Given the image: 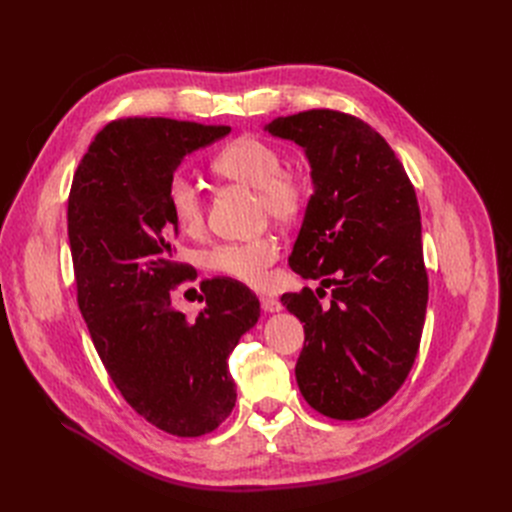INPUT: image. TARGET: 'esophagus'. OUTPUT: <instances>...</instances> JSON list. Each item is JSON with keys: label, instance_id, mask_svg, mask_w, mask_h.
<instances>
[{"label": "esophagus", "instance_id": "34e87169", "mask_svg": "<svg viewBox=\"0 0 512 512\" xmlns=\"http://www.w3.org/2000/svg\"><path fill=\"white\" fill-rule=\"evenodd\" d=\"M260 308H262L264 312H279L283 306H281V302L275 300V298L260 296Z\"/></svg>", "mask_w": 512, "mask_h": 512}]
</instances>
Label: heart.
<instances>
[{
    "mask_svg": "<svg viewBox=\"0 0 512 512\" xmlns=\"http://www.w3.org/2000/svg\"><path fill=\"white\" fill-rule=\"evenodd\" d=\"M283 166V154L275 145L252 135L233 139L212 158V170L216 175L256 189V206L260 214H269L273 221L289 225L298 221L304 212L306 183L300 175ZM166 206L183 233L198 235L204 229V198L200 189L185 175H173L168 179ZM277 256V239L260 235L243 241L216 243L204 254V262L218 275L250 287H262L266 283V271L271 269Z\"/></svg>",
    "mask_w": 512,
    "mask_h": 512,
    "instance_id": "heart-1",
    "label": "heart"
}]
</instances>
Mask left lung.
Here are the masks:
<instances>
[{
  "mask_svg": "<svg viewBox=\"0 0 512 512\" xmlns=\"http://www.w3.org/2000/svg\"><path fill=\"white\" fill-rule=\"evenodd\" d=\"M264 131L298 143L310 162L314 191L289 266L333 285L329 306L308 287L281 296L304 323L298 387L325 417H369L406 381L425 325L415 187L387 141L356 116L308 110Z\"/></svg>",
  "mask_w": 512,
  "mask_h": 512,
  "instance_id": "1",
  "label": "left lung"
}]
</instances>
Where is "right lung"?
Instances as JSON below:
<instances>
[{
  "mask_svg": "<svg viewBox=\"0 0 512 512\" xmlns=\"http://www.w3.org/2000/svg\"><path fill=\"white\" fill-rule=\"evenodd\" d=\"M229 133L170 118L114 120L91 141L68 198L77 300L93 346L137 415L179 437L210 433L231 415L227 358L260 316L258 298L231 279L202 281L196 321L170 300L193 269L173 260L168 179L187 154Z\"/></svg>",
  "mask_w": 512,
  "mask_h": 512,
  "instance_id": "obj_1",
  "label": "right lung"
}]
</instances>
